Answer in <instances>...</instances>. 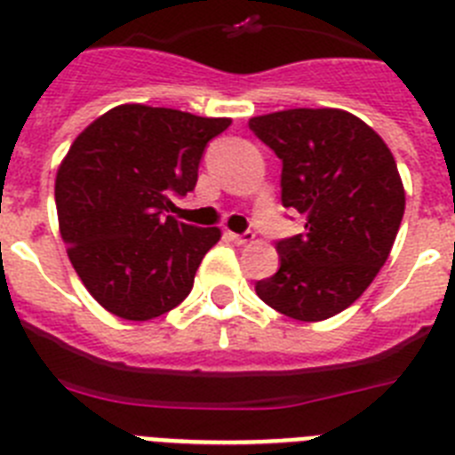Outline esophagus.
Masks as SVG:
<instances>
[{
    "instance_id": "34e87169",
    "label": "esophagus",
    "mask_w": 455,
    "mask_h": 455,
    "mask_svg": "<svg viewBox=\"0 0 455 455\" xmlns=\"http://www.w3.org/2000/svg\"><path fill=\"white\" fill-rule=\"evenodd\" d=\"M228 236H230L232 242L235 243H239V246H242V243H248V242H253L255 239V235L251 230H246V232H242V235H236V232H228Z\"/></svg>"
}]
</instances>
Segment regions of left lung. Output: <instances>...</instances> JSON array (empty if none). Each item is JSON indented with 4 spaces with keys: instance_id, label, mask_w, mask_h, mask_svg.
I'll return each mask as SVG.
<instances>
[{
    "instance_id": "obj_1",
    "label": "left lung",
    "mask_w": 455,
    "mask_h": 455,
    "mask_svg": "<svg viewBox=\"0 0 455 455\" xmlns=\"http://www.w3.org/2000/svg\"><path fill=\"white\" fill-rule=\"evenodd\" d=\"M248 128L281 158V202L306 216L278 239V271L255 292L283 315L320 322L352 306L387 262L405 190L384 140L359 116L297 108L253 116Z\"/></svg>"
}]
</instances>
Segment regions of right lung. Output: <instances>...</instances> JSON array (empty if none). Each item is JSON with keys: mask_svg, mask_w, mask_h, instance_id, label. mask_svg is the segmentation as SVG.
I'll return each instance as SVG.
<instances>
[{"mask_svg": "<svg viewBox=\"0 0 455 455\" xmlns=\"http://www.w3.org/2000/svg\"><path fill=\"white\" fill-rule=\"evenodd\" d=\"M230 119L170 108H112L77 135L54 181L73 269L112 315L145 322L180 306L220 239L170 216L196 188L202 154Z\"/></svg>", "mask_w": 455, "mask_h": 455, "instance_id": "right-lung-1", "label": "right lung"}]
</instances>
